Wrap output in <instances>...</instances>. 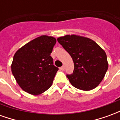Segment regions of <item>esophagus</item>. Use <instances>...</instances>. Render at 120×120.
I'll return each instance as SVG.
<instances>
[{
	"instance_id": "1",
	"label": "esophagus",
	"mask_w": 120,
	"mask_h": 120,
	"mask_svg": "<svg viewBox=\"0 0 120 120\" xmlns=\"http://www.w3.org/2000/svg\"><path fill=\"white\" fill-rule=\"evenodd\" d=\"M60 69H61L62 71H64V69H65V67H64V66L63 65V66H62V67L60 68Z\"/></svg>"
}]
</instances>
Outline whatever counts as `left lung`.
<instances>
[{"instance_id": "8db88e82", "label": "left lung", "mask_w": 120, "mask_h": 120, "mask_svg": "<svg viewBox=\"0 0 120 120\" xmlns=\"http://www.w3.org/2000/svg\"><path fill=\"white\" fill-rule=\"evenodd\" d=\"M74 62L73 74L67 75L71 85L82 90L96 88L108 69L105 52L93 40L76 34L57 38Z\"/></svg>"}]
</instances>
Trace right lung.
I'll use <instances>...</instances> for the list:
<instances>
[{
	"mask_svg": "<svg viewBox=\"0 0 120 120\" xmlns=\"http://www.w3.org/2000/svg\"><path fill=\"white\" fill-rule=\"evenodd\" d=\"M56 42L54 37L42 35L15 52L11 68L13 75L22 90L38 95L51 86L58 70L50 56Z\"/></svg>",
	"mask_w": 120,
	"mask_h": 120,
	"instance_id": "obj_1",
	"label": "right lung"
}]
</instances>
